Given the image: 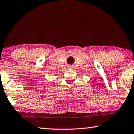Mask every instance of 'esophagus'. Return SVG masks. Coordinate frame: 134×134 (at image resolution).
<instances>
[{
    "label": "esophagus",
    "mask_w": 134,
    "mask_h": 134,
    "mask_svg": "<svg viewBox=\"0 0 134 134\" xmlns=\"http://www.w3.org/2000/svg\"><path fill=\"white\" fill-rule=\"evenodd\" d=\"M72 67V66H69V68H71Z\"/></svg>",
    "instance_id": "34e87169"
}]
</instances>
